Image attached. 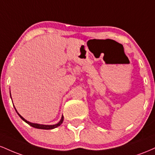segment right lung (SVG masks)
I'll return each instance as SVG.
<instances>
[{
    "instance_id": "right-lung-1",
    "label": "right lung",
    "mask_w": 155,
    "mask_h": 155,
    "mask_svg": "<svg viewBox=\"0 0 155 155\" xmlns=\"http://www.w3.org/2000/svg\"><path fill=\"white\" fill-rule=\"evenodd\" d=\"M10 95H11V93H10ZM16 110V108H15ZM16 111H17V113L18 114V115L19 116V117H20L21 119L23 121H25V122H26V123H28L29 125L32 126L33 127H35V128H38V129H43V130H51V129H54L55 128V127H58V126H60V124H61L62 123H63V116L62 117L61 120H60V121L59 122H58V124H51V125H46V124H37V123H32V122H28V121H27L25 119H24L23 117L21 116L20 114L17 112V110H16Z\"/></svg>"
}]
</instances>
